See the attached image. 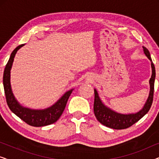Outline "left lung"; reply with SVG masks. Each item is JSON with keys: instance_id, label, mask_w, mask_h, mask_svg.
Instances as JSON below:
<instances>
[{"instance_id": "obj_1", "label": "left lung", "mask_w": 159, "mask_h": 159, "mask_svg": "<svg viewBox=\"0 0 159 159\" xmlns=\"http://www.w3.org/2000/svg\"><path fill=\"white\" fill-rule=\"evenodd\" d=\"M143 52L145 55L147 56L151 61L152 75L151 77L149 80L150 84V93L148 98L146 102L144 104L143 108L137 113H132V114H121L115 111L112 110L111 108L108 107L103 103L101 99L100 98L98 93L96 89H94L95 92V100H94V114L95 116L98 119V121L102 125L106 127L112 128L115 129H126L131 127L132 125L138 121L141 118H143L145 114L148 112L150 108L151 107L152 103H153V92H154V82H155L156 78V69L153 61H152L151 54L148 50L146 48L143 46Z\"/></svg>"}]
</instances>
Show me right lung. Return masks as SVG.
Returning <instances> with one entry per match:
<instances>
[{"mask_svg": "<svg viewBox=\"0 0 159 159\" xmlns=\"http://www.w3.org/2000/svg\"><path fill=\"white\" fill-rule=\"evenodd\" d=\"M24 45L25 44L19 45L13 51L4 69L3 82L6 102L10 110L29 125L33 127H43L51 125L56 122L61 116L74 89L67 91L53 105L44 109H32L21 106L17 101L12 92L11 86V69L16 52Z\"/></svg>", "mask_w": 159, "mask_h": 159, "instance_id": "1", "label": "right lung"}]
</instances>
